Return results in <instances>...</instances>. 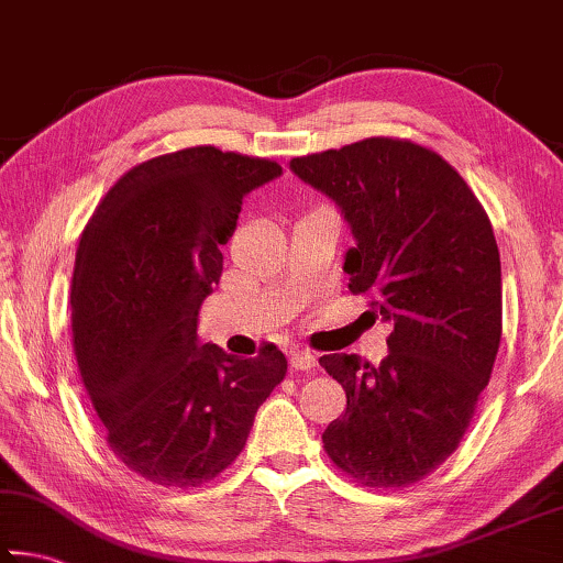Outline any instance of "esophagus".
I'll list each match as a JSON object with an SVG mask.
<instances>
[{
    "instance_id": "1",
    "label": "esophagus",
    "mask_w": 563,
    "mask_h": 563,
    "mask_svg": "<svg viewBox=\"0 0 563 563\" xmlns=\"http://www.w3.org/2000/svg\"><path fill=\"white\" fill-rule=\"evenodd\" d=\"M318 357L312 355L310 350H292L290 352V367L300 369V373H308V369H316Z\"/></svg>"
}]
</instances>
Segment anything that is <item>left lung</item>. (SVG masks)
I'll return each instance as SVG.
<instances>
[{"mask_svg": "<svg viewBox=\"0 0 563 563\" xmlns=\"http://www.w3.org/2000/svg\"><path fill=\"white\" fill-rule=\"evenodd\" d=\"M340 206L355 247L347 288L393 322L389 355H322L347 409L322 432L338 470L362 487H407L470 430L501 340V263L489 216L434 151L365 139L290 161Z\"/></svg>", "mask_w": 563, "mask_h": 563, "instance_id": "8db88e82", "label": "left lung"}]
</instances>
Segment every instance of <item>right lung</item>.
Here are the masks:
<instances>
[{
	"mask_svg": "<svg viewBox=\"0 0 563 563\" xmlns=\"http://www.w3.org/2000/svg\"><path fill=\"white\" fill-rule=\"evenodd\" d=\"M280 174L216 146L156 156L109 188L81 233L76 365L111 452L158 487H201L228 470L288 373L275 345L238 360L196 335L243 196Z\"/></svg>",
	"mask_w": 563,
	"mask_h": 563,
	"instance_id": "right-lung-1",
	"label": "right lung"
}]
</instances>
